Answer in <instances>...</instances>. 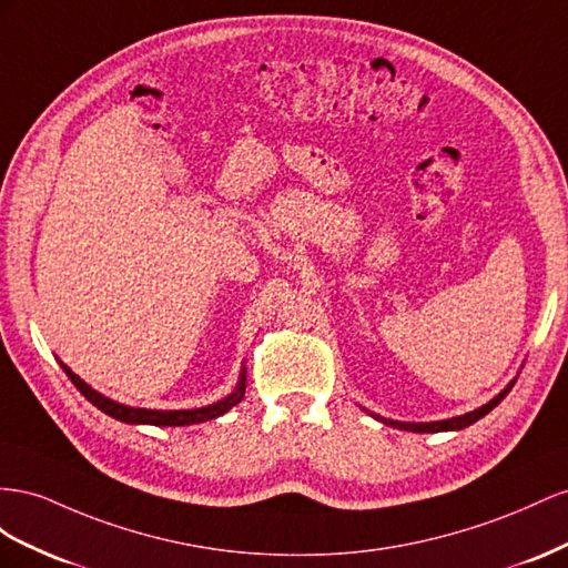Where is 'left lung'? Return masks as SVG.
I'll use <instances>...</instances> for the list:
<instances>
[{
    "instance_id": "8db88e82",
    "label": "left lung",
    "mask_w": 568,
    "mask_h": 568,
    "mask_svg": "<svg viewBox=\"0 0 568 568\" xmlns=\"http://www.w3.org/2000/svg\"><path fill=\"white\" fill-rule=\"evenodd\" d=\"M514 387V383H509L505 390H501L495 399H490L488 404H483L480 409H476V412H468V414H464V416H455V418H447V420H433V424H399V420H390V418H381V420H385V424H390V426H395V428H404V430H414V433H440V430H462V428H466V426H471V424H476L478 418H483L485 414H490L497 404L505 399L507 395H509V390Z\"/></svg>"
}]
</instances>
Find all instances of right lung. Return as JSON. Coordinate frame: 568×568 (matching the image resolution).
Masks as SVG:
<instances>
[{
    "instance_id": "add662e5",
    "label": "right lung",
    "mask_w": 568,
    "mask_h": 568,
    "mask_svg": "<svg viewBox=\"0 0 568 568\" xmlns=\"http://www.w3.org/2000/svg\"><path fill=\"white\" fill-rule=\"evenodd\" d=\"M61 368L67 371V376L71 378V383L78 387L80 395H83L88 402H92L97 409H102L104 414H109L111 418L116 420H123V424H150V426H192V424H202V420H212L221 414L229 412L231 407H235V404L242 399V395H245V371H242L240 376V383L235 387V393L229 395L225 399L216 402V404H209V407H202V409H187V412H156V409H135V407H125V404H119L113 402L100 393H94L90 385H85L83 381H80L73 371L69 366Z\"/></svg>"
}]
</instances>
